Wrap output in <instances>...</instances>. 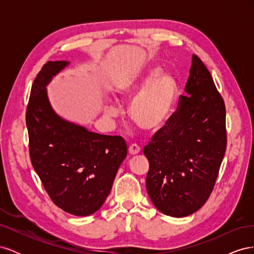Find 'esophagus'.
I'll return each mask as SVG.
<instances>
[{"label": "esophagus", "mask_w": 254, "mask_h": 254, "mask_svg": "<svg viewBox=\"0 0 254 254\" xmlns=\"http://www.w3.org/2000/svg\"><path fill=\"white\" fill-rule=\"evenodd\" d=\"M140 150H141L140 146H139V145H136V144H131V145L129 146V148H128L129 153H130V155H132V156L137 155V153L140 152Z\"/></svg>", "instance_id": "1"}]
</instances>
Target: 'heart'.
Segmentation results:
<instances>
[{
  "label": "heart",
  "mask_w": 254,
  "mask_h": 254,
  "mask_svg": "<svg viewBox=\"0 0 254 254\" xmlns=\"http://www.w3.org/2000/svg\"><path fill=\"white\" fill-rule=\"evenodd\" d=\"M122 101L133 102L129 115L133 124L144 131H156L170 118L177 94L176 80L170 75H159L152 68L146 74L124 82L119 88ZM111 117L118 114L117 106L109 105L106 109Z\"/></svg>",
  "instance_id": "heart-1"
}]
</instances>
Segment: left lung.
I'll use <instances>...</instances> for the list:
<instances>
[{"mask_svg": "<svg viewBox=\"0 0 254 254\" xmlns=\"http://www.w3.org/2000/svg\"><path fill=\"white\" fill-rule=\"evenodd\" d=\"M187 93L143 152L146 189L168 216L186 217L209 199L227 147L226 106L202 60L193 55Z\"/></svg>", "mask_w": 254, "mask_h": 254, "instance_id": "left-lung-1", "label": "left lung"}]
</instances>
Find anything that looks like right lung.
<instances>
[{"label": "right lung", "instance_id": "add662e5", "mask_svg": "<svg viewBox=\"0 0 254 254\" xmlns=\"http://www.w3.org/2000/svg\"><path fill=\"white\" fill-rule=\"evenodd\" d=\"M67 64L49 61L34 80L26 109L29 157L52 201L88 216L108 197L127 145L122 136L88 131L52 109L45 86Z\"/></svg>", "mask_w": 254, "mask_h": 254}]
</instances>
